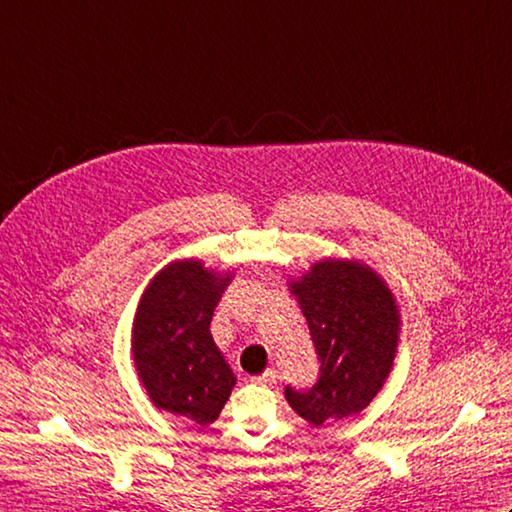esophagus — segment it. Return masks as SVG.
Returning a JSON list of instances; mask_svg holds the SVG:
<instances>
[{"label": "esophagus", "instance_id": "esophagus-1", "mask_svg": "<svg viewBox=\"0 0 512 512\" xmlns=\"http://www.w3.org/2000/svg\"><path fill=\"white\" fill-rule=\"evenodd\" d=\"M253 383H259V385H273V383H277V374H275V369H266L264 374L253 376Z\"/></svg>", "mask_w": 512, "mask_h": 512}]
</instances>
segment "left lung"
<instances>
[{
    "label": "left lung",
    "mask_w": 512,
    "mask_h": 512,
    "mask_svg": "<svg viewBox=\"0 0 512 512\" xmlns=\"http://www.w3.org/2000/svg\"><path fill=\"white\" fill-rule=\"evenodd\" d=\"M288 290L321 361V376L310 391L286 387L290 407L314 427L356 416L394 369L402 325L394 292L367 264L332 257L290 279Z\"/></svg>",
    "instance_id": "obj_1"
}]
</instances>
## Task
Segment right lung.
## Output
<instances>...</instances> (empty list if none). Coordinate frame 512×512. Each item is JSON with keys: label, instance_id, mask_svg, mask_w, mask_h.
Masks as SVG:
<instances>
[{"label": "right lung", "instance_id": "add662e5", "mask_svg": "<svg viewBox=\"0 0 512 512\" xmlns=\"http://www.w3.org/2000/svg\"><path fill=\"white\" fill-rule=\"evenodd\" d=\"M235 273L173 259L149 279L132 325V356L156 409L206 427L237 383L211 336L213 310Z\"/></svg>", "mask_w": 512, "mask_h": 512}]
</instances>
